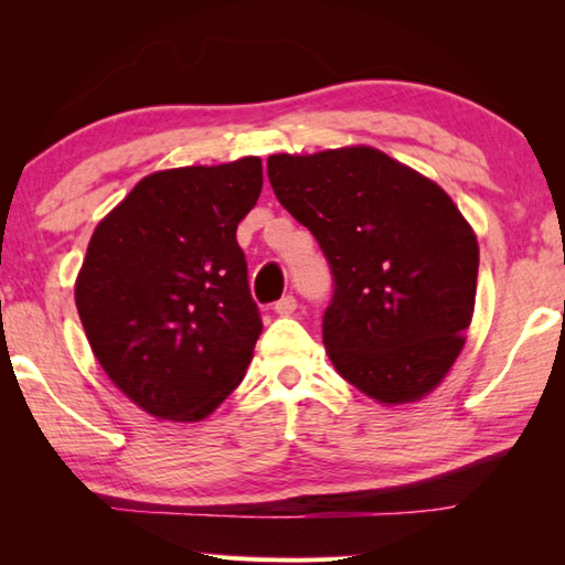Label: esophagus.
Returning <instances> with one entry per match:
<instances>
[{
	"label": "esophagus",
	"instance_id": "34e87169",
	"mask_svg": "<svg viewBox=\"0 0 565 565\" xmlns=\"http://www.w3.org/2000/svg\"><path fill=\"white\" fill-rule=\"evenodd\" d=\"M274 311L279 313V317H291V313L296 311V299H294L291 294L284 296V299H279V301L274 303Z\"/></svg>",
	"mask_w": 565,
	"mask_h": 565
}]
</instances>
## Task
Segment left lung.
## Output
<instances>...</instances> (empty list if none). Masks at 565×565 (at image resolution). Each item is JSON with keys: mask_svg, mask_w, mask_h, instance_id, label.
<instances>
[{"mask_svg": "<svg viewBox=\"0 0 565 565\" xmlns=\"http://www.w3.org/2000/svg\"><path fill=\"white\" fill-rule=\"evenodd\" d=\"M266 171L329 259L333 369L384 406L431 394L463 351L476 303L478 242L454 199L363 145L271 154Z\"/></svg>", "mask_w": 565, "mask_h": 565, "instance_id": "8db88e82", "label": "left lung"}]
</instances>
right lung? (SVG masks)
Instances as JSON below:
<instances>
[{
  "instance_id": "right-lung-1",
  "label": "right lung",
  "mask_w": 565,
  "mask_h": 565,
  "mask_svg": "<svg viewBox=\"0 0 565 565\" xmlns=\"http://www.w3.org/2000/svg\"><path fill=\"white\" fill-rule=\"evenodd\" d=\"M259 157L154 171L89 238L74 301L104 374L154 418L194 424L242 384L262 333L236 226Z\"/></svg>"
}]
</instances>
